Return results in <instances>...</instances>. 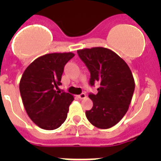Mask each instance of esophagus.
<instances>
[{
    "label": "esophagus",
    "mask_w": 161,
    "mask_h": 161,
    "mask_svg": "<svg viewBox=\"0 0 161 161\" xmlns=\"http://www.w3.org/2000/svg\"><path fill=\"white\" fill-rule=\"evenodd\" d=\"M78 97H79L80 99H85V98H86V94H85V93H82L80 95H78Z\"/></svg>",
    "instance_id": "34e87169"
}]
</instances>
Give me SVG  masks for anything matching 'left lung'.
Here are the masks:
<instances>
[{"label": "left lung", "mask_w": 161, "mask_h": 161, "mask_svg": "<svg viewBox=\"0 0 161 161\" xmlns=\"http://www.w3.org/2000/svg\"><path fill=\"white\" fill-rule=\"evenodd\" d=\"M77 54L90 72L89 85L100 84L97 94H89L93 106L86 110V118L97 128H110L128 110L135 90L131 71L122 58L107 48H86Z\"/></svg>", "instance_id": "left-lung-1"}]
</instances>
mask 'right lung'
<instances>
[{
    "instance_id": "1",
    "label": "right lung",
    "mask_w": 161,
    "mask_h": 161,
    "mask_svg": "<svg viewBox=\"0 0 161 161\" xmlns=\"http://www.w3.org/2000/svg\"><path fill=\"white\" fill-rule=\"evenodd\" d=\"M74 54L52 53L33 61L26 68L19 84L25 111L40 128L55 130L64 123L74 97L56 91L61 85L65 64Z\"/></svg>"
}]
</instances>
